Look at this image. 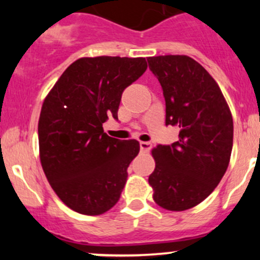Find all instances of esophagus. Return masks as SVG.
Here are the masks:
<instances>
[{"mask_svg":"<svg viewBox=\"0 0 260 260\" xmlns=\"http://www.w3.org/2000/svg\"><path fill=\"white\" fill-rule=\"evenodd\" d=\"M140 147H141V151L142 152H148L149 149L152 148V143L151 142H140Z\"/></svg>","mask_w":260,"mask_h":260,"instance_id":"34e87169","label":"esophagus"}]
</instances>
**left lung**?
I'll return each mask as SVG.
<instances>
[{
	"instance_id": "1",
	"label": "left lung",
	"mask_w": 260,
	"mask_h": 260,
	"mask_svg": "<svg viewBox=\"0 0 260 260\" xmlns=\"http://www.w3.org/2000/svg\"><path fill=\"white\" fill-rule=\"evenodd\" d=\"M164 90L166 125L180 128L179 141L152 149L156 161L148 182L153 200L182 211L205 200L229 166L233 117L214 78L186 55L147 59Z\"/></svg>"
}]
</instances>
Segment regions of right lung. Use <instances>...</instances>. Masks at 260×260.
Masks as SVG:
<instances>
[{
  "label": "right lung",
  "mask_w": 260,
  "mask_h": 260,
  "mask_svg": "<svg viewBox=\"0 0 260 260\" xmlns=\"http://www.w3.org/2000/svg\"><path fill=\"white\" fill-rule=\"evenodd\" d=\"M147 69L145 57H81L50 90L39 119L40 161L52 190L72 210L101 215L118 203L136 140L109 137L122 93Z\"/></svg>",
  "instance_id": "right-lung-1"
}]
</instances>
